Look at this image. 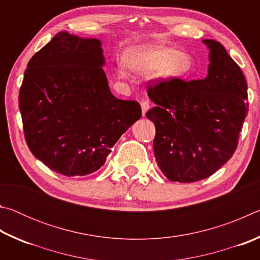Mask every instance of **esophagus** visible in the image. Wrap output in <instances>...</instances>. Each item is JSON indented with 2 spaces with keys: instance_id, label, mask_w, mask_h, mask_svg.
Masks as SVG:
<instances>
[{
  "instance_id": "34e87169",
  "label": "esophagus",
  "mask_w": 260,
  "mask_h": 260,
  "mask_svg": "<svg viewBox=\"0 0 260 260\" xmlns=\"http://www.w3.org/2000/svg\"><path fill=\"white\" fill-rule=\"evenodd\" d=\"M150 108V104H149L148 101H141V109H142V116H146L147 111Z\"/></svg>"
}]
</instances>
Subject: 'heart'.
Returning a JSON list of instances; mask_svg holds the SVG:
<instances>
[{"label": "heart", "mask_w": 260, "mask_h": 260, "mask_svg": "<svg viewBox=\"0 0 260 260\" xmlns=\"http://www.w3.org/2000/svg\"><path fill=\"white\" fill-rule=\"evenodd\" d=\"M127 64L133 71L150 74L158 71V76L166 79L183 78L192 69L191 58L172 48H147L138 49L127 55ZM118 76L124 78V65H118Z\"/></svg>", "instance_id": "1"}]
</instances>
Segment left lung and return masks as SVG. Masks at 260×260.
I'll return each instance as SVG.
<instances>
[{
    "label": "left lung",
    "instance_id": "left-lung-1",
    "mask_svg": "<svg viewBox=\"0 0 260 260\" xmlns=\"http://www.w3.org/2000/svg\"><path fill=\"white\" fill-rule=\"evenodd\" d=\"M209 49L208 76L149 86L156 107L147 118L156 126L153 151L162 174L178 182L212 175L231 159L248 114V86L241 69L221 43L203 40Z\"/></svg>",
    "mask_w": 260,
    "mask_h": 260
}]
</instances>
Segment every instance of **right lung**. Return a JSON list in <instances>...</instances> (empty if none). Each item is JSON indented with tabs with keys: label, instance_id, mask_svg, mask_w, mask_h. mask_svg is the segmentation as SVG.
Instances as JSON below:
<instances>
[{
	"label": "right lung",
	"instance_id": "obj_1",
	"mask_svg": "<svg viewBox=\"0 0 260 260\" xmlns=\"http://www.w3.org/2000/svg\"><path fill=\"white\" fill-rule=\"evenodd\" d=\"M99 39L57 33L27 64L19 110L30 152L74 177L103 166L111 148L141 118L135 101L113 96Z\"/></svg>",
	"mask_w": 260,
	"mask_h": 260
}]
</instances>
